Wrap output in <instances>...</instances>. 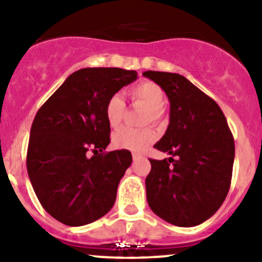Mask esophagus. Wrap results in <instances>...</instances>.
I'll return each mask as SVG.
<instances>
[{"instance_id": "obj_1", "label": "esophagus", "mask_w": 262, "mask_h": 262, "mask_svg": "<svg viewBox=\"0 0 262 262\" xmlns=\"http://www.w3.org/2000/svg\"><path fill=\"white\" fill-rule=\"evenodd\" d=\"M141 158H143V156H141L140 154H137V152H133V161H138V160H140Z\"/></svg>"}]
</instances>
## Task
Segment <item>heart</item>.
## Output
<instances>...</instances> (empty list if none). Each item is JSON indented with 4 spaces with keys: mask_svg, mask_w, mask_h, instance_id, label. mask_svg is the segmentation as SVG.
<instances>
[{
    "mask_svg": "<svg viewBox=\"0 0 262 262\" xmlns=\"http://www.w3.org/2000/svg\"><path fill=\"white\" fill-rule=\"evenodd\" d=\"M129 96L135 103H139L146 108L144 123H156L162 118V107L165 106V92L158 83L151 81H143L133 86L129 91ZM125 103L119 95H114L107 101L104 114L111 128L121 127L124 116ZM156 134L151 128L133 129L123 128L113 135V144L116 148L140 151L155 140Z\"/></svg>",
    "mask_w": 262,
    "mask_h": 262,
    "instance_id": "b5f03b06",
    "label": "heart"
}]
</instances>
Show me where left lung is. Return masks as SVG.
<instances>
[{"label":"left lung","mask_w":262,"mask_h":262,"mask_svg":"<svg viewBox=\"0 0 262 262\" xmlns=\"http://www.w3.org/2000/svg\"><path fill=\"white\" fill-rule=\"evenodd\" d=\"M143 75L164 90L170 123L154 148L176 159H150L146 200L156 215L177 227L212 217L230 187L235 146L221 107L185 76L161 71Z\"/></svg>","instance_id":"obj_1"}]
</instances>
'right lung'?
I'll use <instances>...</instances> for the list:
<instances>
[{
    "label": "right lung",
    "mask_w": 262,
    "mask_h": 262,
    "mask_svg": "<svg viewBox=\"0 0 262 262\" xmlns=\"http://www.w3.org/2000/svg\"><path fill=\"white\" fill-rule=\"evenodd\" d=\"M137 79L134 70L81 69L35 114L27 170L39 202L62 224L92 223L116 202L132 154L124 149L104 152L111 141L104 108L112 96ZM89 149L94 152L91 158Z\"/></svg>",
    "instance_id": "right-lung-1"
}]
</instances>
